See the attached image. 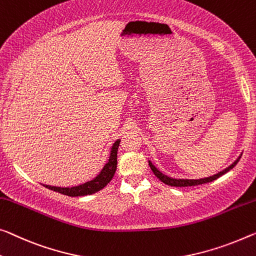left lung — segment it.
Masks as SVG:
<instances>
[{
  "instance_id": "left-lung-1",
  "label": "left lung",
  "mask_w": 256,
  "mask_h": 256,
  "mask_svg": "<svg viewBox=\"0 0 256 256\" xmlns=\"http://www.w3.org/2000/svg\"><path fill=\"white\" fill-rule=\"evenodd\" d=\"M242 156H238V159L234 161L232 164H230L229 167L223 169L222 172H218V174H215L213 176H210V178H199V180H183V178H169V176L164 175L161 172L158 168H156V166H153V164L151 161H148V164H150V168L152 169L153 174H154L156 178H158L161 182H164V184H167V186H199V184H204V183H210V182H213V180H218L220 176H222L226 174L230 170V169H232L237 162L240 159Z\"/></svg>"
}]
</instances>
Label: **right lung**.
I'll list each match as a JSON object with an SVG mask.
<instances>
[{"label":"right lung","mask_w":256,"mask_h":256,"mask_svg":"<svg viewBox=\"0 0 256 256\" xmlns=\"http://www.w3.org/2000/svg\"><path fill=\"white\" fill-rule=\"evenodd\" d=\"M120 140L114 142L113 146L110 152V158L108 161L106 162L105 166L102 169V172L98 174L95 178L86 182L84 184H80L78 186L72 188H60V186H44L46 188H50V190L60 192L62 194L68 196H88L96 194L102 188H105L110 183V180L113 178L114 172L116 170V164H118V148H119Z\"/></svg>","instance_id":"1"}]
</instances>
